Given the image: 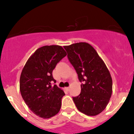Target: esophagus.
Listing matches in <instances>:
<instances>
[{
  "label": "esophagus",
  "instance_id": "1",
  "mask_svg": "<svg viewBox=\"0 0 134 134\" xmlns=\"http://www.w3.org/2000/svg\"><path fill=\"white\" fill-rule=\"evenodd\" d=\"M65 89L66 91H67V92H68V91L69 90V87H66V88H65Z\"/></svg>",
  "mask_w": 134,
  "mask_h": 134
}]
</instances>
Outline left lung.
<instances>
[{
	"mask_svg": "<svg viewBox=\"0 0 134 134\" xmlns=\"http://www.w3.org/2000/svg\"><path fill=\"white\" fill-rule=\"evenodd\" d=\"M69 61L75 68L80 82L81 92L72 99L78 110L96 116L105 109L111 97V74L94 48L86 42L65 46Z\"/></svg>",
	"mask_w": 134,
	"mask_h": 134,
	"instance_id": "obj_1",
	"label": "left lung"
}]
</instances>
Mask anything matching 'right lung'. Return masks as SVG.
Masks as SVG:
<instances>
[{
	"instance_id": "right-lung-1",
	"label": "right lung",
	"mask_w": 134,
	"mask_h": 134,
	"mask_svg": "<svg viewBox=\"0 0 134 134\" xmlns=\"http://www.w3.org/2000/svg\"><path fill=\"white\" fill-rule=\"evenodd\" d=\"M67 53L58 45L37 49L29 58L19 80L21 94L33 113L49 119L59 113L65 93L55 84L52 71Z\"/></svg>"
}]
</instances>
